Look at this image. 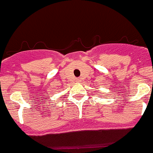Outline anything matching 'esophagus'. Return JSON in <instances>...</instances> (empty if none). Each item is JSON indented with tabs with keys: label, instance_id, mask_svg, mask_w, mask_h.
Instances as JSON below:
<instances>
[{
	"label": "esophagus",
	"instance_id": "obj_1",
	"mask_svg": "<svg viewBox=\"0 0 153 153\" xmlns=\"http://www.w3.org/2000/svg\"><path fill=\"white\" fill-rule=\"evenodd\" d=\"M76 81H80V79H76Z\"/></svg>",
	"mask_w": 153,
	"mask_h": 153
}]
</instances>
